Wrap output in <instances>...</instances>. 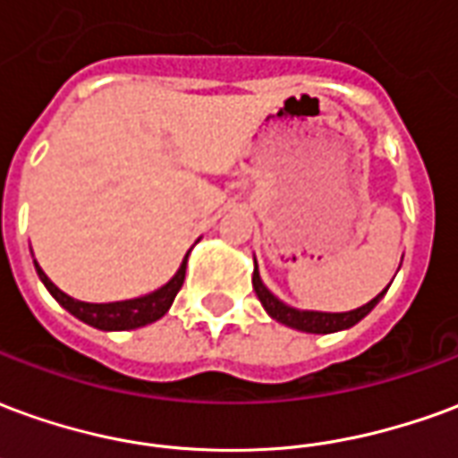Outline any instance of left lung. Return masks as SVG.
<instances>
[{"instance_id":"left-lung-1","label":"left lung","mask_w":458,"mask_h":458,"mask_svg":"<svg viewBox=\"0 0 458 458\" xmlns=\"http://www.w3.org/2000/svg\"><path fill=\"white\" fill-rule=\"evenodd\" d=\"M400 265H403V262H400ZM252 287H255V294H258V299L262 301L265 311H267L275 321H279V324H284V327L289 328H297V331H304V334H336V331H345V328L355 327L360 318L368 317V314L377 307V301L385 297V292H387L390 284H387L377 297L370 299L363 307L353 309V311H309V309L289 307L282 299L275 297V294L265 287L262 277H259L258 259H255Z\"/></svg>"}]
</instances>
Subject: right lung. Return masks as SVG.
Wrapping results in <instances>:
<instances>
[{
    "instance_id": "right-lung-1",
    "label": "right lung",
    "mask_w": 458,
    "mask_h": 458,
    "mask_svg": "<svg viewBox=\"0 0 458 458\" xmlns=\"http://www.w3.org/2000/svg\"><path fill=\"white\" fill-rule=\"evenodd\" d=\"M191 252V250H189ZM189 252L186 258L181 259L176 275L164 284V287L154 289L149 294L137 299H124V301H107V304H93V301H81V299L68 297L65 292L55 287L51 279L46 277V272L38 267V262L34 259V267L38 279L44 282V287L51 292V297L65 309L71 311L75 318H81L83 324L100 331H130V328L147 327L154 324L157 318H161L174 304V299L179 294L183 277H186V262H189Z\"/></svg>"
}]
</instances>
